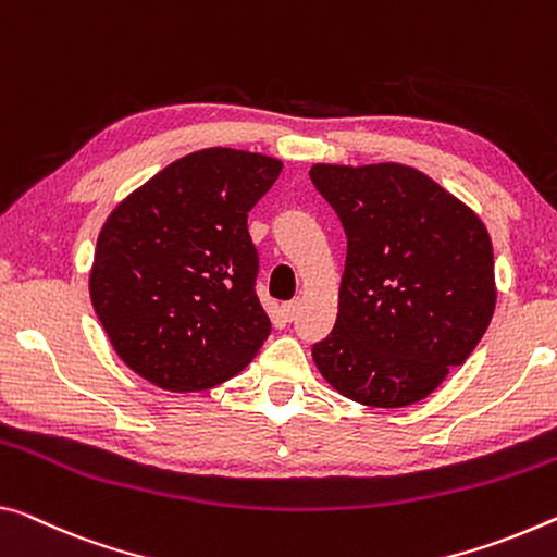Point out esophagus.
<instances>
[{"label":"esophagus","instance_id":"34e87169","mask_svg":"<svg viewBox=\"0 0 557 557\" xmlns=\"http://www.w3.org/2000/svg\"><path fill=\"white\" fill-rule=\"evenodd\" d=\"M298 306H301V301H298V298H294V301H286V304H284L286 321H294V319H296V315H298Z\"/></svg>","mask_w":557,"mask_h":557}]
</instances>
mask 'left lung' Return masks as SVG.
Here are the masks:
<instances>
[{
  "instance_id": "8db88e82",
  "label": "left lung",
  "mask_w": 557,
  "mask_h": 557,
  "mask_svg": "<svg viewBox=\"0 0 557 557\" xmlns=\"http://www.w3.org/2000/svg\"><path fill=\"white\" fill-rule=\"evenodd\" d=\"M308 176L348 238L338 319L313 361L356 404H418L466 363L493 319L491 236L418 169L315 164Z\"/></svg>"
}]
</instances>
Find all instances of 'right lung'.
Segmentation results:
<instances>
[{"label":"right lung","mask_w":557,"mask_h":557,"mask_svg":"<svg viewBox=\"0 0 557 557\" xmlns=\"http://www.w3.org/2000/svg\"><path fill=\"white\" fill-rule=\"evenodd\" d=\"M278 174L281 161L263 153L201 149L111 211L94 251L91 304L119 358L153 386H219L269 338L246 221Z\"/></svg>","instance_id":"obj_1"}]
</instances>
